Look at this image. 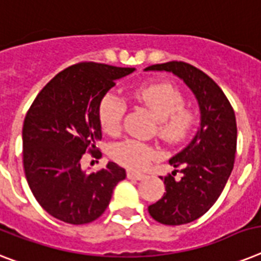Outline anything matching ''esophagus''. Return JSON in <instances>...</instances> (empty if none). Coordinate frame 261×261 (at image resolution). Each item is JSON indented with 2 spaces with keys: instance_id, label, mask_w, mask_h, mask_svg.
Returning <instances> with one entry per match:
<instances>
[{
  "instance_id": "1",
  "label": "esophagus",
  "mask_w": 261,
  "mask_h": 261,
  "mask_svg": "<svg viewBox=\"0 0 261 261\" xmlns=\"http://www.w3.org/2000/svg\"><path fill=\"white\" fill-rule=\"evenodd\" d=\"M146 175L142 174V173H137V171L128 170L127 171V178L128 179H137V181H141V179L145 178Z\"/></svg>"
}]
</instances>
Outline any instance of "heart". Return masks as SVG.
<instances>
[{
	"label": "heart",
	"instance_id": "1",
	"mask_svg": "<svg viewBox=\"0 0 261 261\" xmlns=\"http://www.w3.org/2000/svg\"><path fill=\"white\" fill-rule=\"evenodd\" d=\"M133 96L161 120V134L169 141L182 139L194 124L196 114L184 106V96L171 84L158 83L139 87L133 92ZM124 112L126 105L120 97L114 94H107L103 97L99 107V120L106 134L115 135L119 133ZM158 155L160 152L154 146L137 139H127L111 147L112 158L134 170L146 167Z\"/></svg>",
	"mask_w": 261,
	"mask_h": 261
}]
</instances>
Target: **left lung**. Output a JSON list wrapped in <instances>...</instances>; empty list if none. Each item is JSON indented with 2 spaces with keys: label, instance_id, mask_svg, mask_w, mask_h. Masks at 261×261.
<instances>
[{
  "label": "left lung",
  "instance_id": "obj_1",
  "mask_svg": "<svg viewBox=\"0 0 261 261\" xmlns=\"http://www.w3.org/2000/svg\"><path fill=\"white\" fill-rule=\"evenodd\" d=\"M146 71L171 72L189 87L200 107L201 122L196 135L169 160L173 167H181L182 178L177 181L171 175L177 170L162 178L166 193L149 206L155 221L182 225L204 216L225 188L236 154V116L221 88L196 67L169 61Z\"/></svg>",
  "mask_w": 261,
  "mask_h": 261
}]
</instances>
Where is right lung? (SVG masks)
Segmentation results:
<instances>
[{
  "instance_id": "obj_1",
  "label": "right lung",
  "mask_w": 261,
  "mask_h": 261,
  "mask_svg": "<svg viewBox=\"0 0 261 261\" xmlns=\"http://www.w3.org/2000/svg\"><path fill=\"white\" fill-rule=\"evenodd\" d=\"M135 68L80 63L59 72L31 106L22 127V156L28 185L44 211L72 225L103 215L112 192L126 178L114 162L87 173L83 154L100 155L99 107L116 80Z\"/></svg>"
}]
</instances>
